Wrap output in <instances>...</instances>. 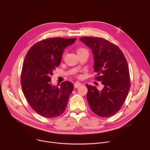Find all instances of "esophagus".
Masks as SVG:
<instances>
[{"label": "esophagus", "mask_w": 150, "mask_h": 150, "mask_svg": "<svg viewBox=\"0 0 150 150\" xmlns=\"http://www.w3.org/2000/svg\"><path fill=\"white\" fill-rule=\"evenodd\" d=\"M81 85V83H80L79 82H76L74 83V87L75 88H78V87H80Z\"/></svg>", "instance_id": "obj_1"}]
</instances>
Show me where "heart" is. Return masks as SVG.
I'll return each mask as SVG.
<instances>
[{
  "mask_svg": "<svg viewBox=\"0 0 150 150\" xmlns=\"http://www.w3.org/2000/svg\"><path fill=\"white\" fill-rule=\"evenodd\" d=\"M83 50V49H78V51H80V50Z\"/></svg>",
  "mask_w": 150,
  "mask_h": 150,
  "instance_id": "heart-1",
  "label": "heart"
}]
</instances>
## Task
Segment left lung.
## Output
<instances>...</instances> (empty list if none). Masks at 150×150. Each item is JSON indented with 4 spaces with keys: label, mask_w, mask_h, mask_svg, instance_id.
Listing matches in <instances>:
<instances>
[{
    "label": "left lung",
    "mask_w": 150,
    "mask_h": 150,
    "mask_svg": "<svg viewBox=\"0 0 150 150\" xmlns=\"http://www.w3.org/2000/svg\"><path fill=\"white\" fill-rule=\"evenodd\" d=\"M93 54L96 79L103 85L102 90L86 84L87 100L92 111L97 115L108 117L122 108L130 89V78L127 59L119 47L97 37L80 38Z\"/></svg>",
    "instance_id": "8db88e82"
}]
</instances>
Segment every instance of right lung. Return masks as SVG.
Returning <instances> with one entry per match:
<instances>
[{"label": "right lung", "mask_w": 150, "mask_h": 150, "mask_svg": "<svg viewBox=\"0 0 150 150\" xmlns=\"http://www.w3.org/2000/svg\"><path fill=\"white\" fill-rule=\"evenodd\" d=\"M76 38H52L34 44L23 62L21 86L28 104L46 118L58 117L65 111L74 84L68 81L52 86L50 76L60 64L63 52Z\"/></svg>", "instance_id": "obj_1"}]
</instances>
